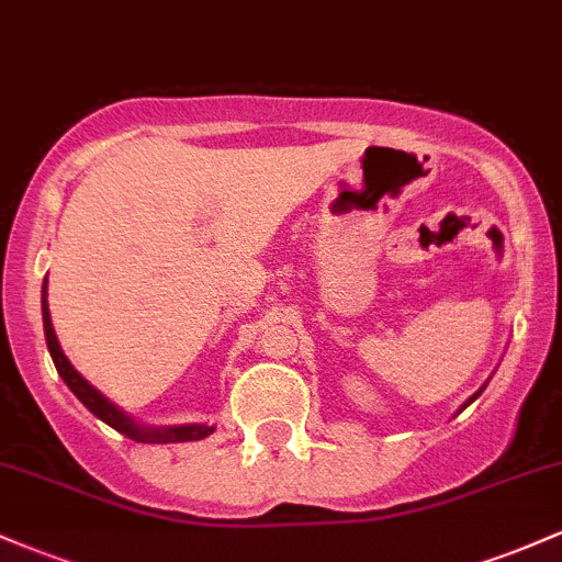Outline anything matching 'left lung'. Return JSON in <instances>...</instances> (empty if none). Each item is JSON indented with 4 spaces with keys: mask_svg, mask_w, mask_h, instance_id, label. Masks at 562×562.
Segmentation results:
<instances>
[{
    "mask_svg": "<svg viewBox=\"0 0 562 562\" xmlns=\"http://www.w3.org/2000/svg\"><path fill=\"white\" fill-rule=\"evenodd\" d=\"M479 396H481V391H479V393H475V396H473V398H470V402H475V398H479ZM470 402H468V404H470ZM468 404H465V406H468Z\"/></svg>",
    "mask_w": 562,
    "mask_h": 562,
    "instance_id": "obj_1",
    "label": "left lung"
}]
</instances>
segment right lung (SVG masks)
<instances>
[{"label":"right lung","mask_w":562,"mask_h":562,"mask_svg":"<svg viewBox=\"0 0 562 562\" xmlns=\"http://www.w3.org/2000/svg\"><path fill=\"white\" fill-rule=\"evenodd\" d=\"M44 293H47V282H44ZM42 319H44V335H47V348L53 353V362L60 372V378L66 380V385L70 391L79 396V402L92 412L94 417H100L102 423H108L111 428L119 430L134 441L142 443H173V441H200V438L214 434V428L209 425H173V428H147V425H137L134 420H128L124 412L119 406L108 402L94 385H89L79 372L74 370V364L68 362V357L63 353L60 344H57V335L53 330V319H49V308H47V295L42 299Z\"/></svg>","instance_id":"1"}]
</instances>
